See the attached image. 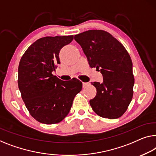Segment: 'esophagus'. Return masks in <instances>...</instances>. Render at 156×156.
Here are the masks:
<instances>
[{"label":"esophagus","mask_w":156,"mask_h":156,"mask_svg":"<svg viewBox=\"0 0 156 156\" xmlns=\"http://www.w3.org/2000/svg\"><path fill=\"white\" fill-rule=\"evenodd\" d=\"M87 85H89V83H83V87H86Z\"/></svg>","instance_id":"esophagus-1"}]
</instances>
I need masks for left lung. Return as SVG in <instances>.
I'll list each match as a JSON object with an SVG mask.
<instances>
[{"mask_svg": "<svg viewBox=\"0 0 156 156\" xmlns=\"http://www.w3.org/2000/svg\"><path fill=\"white\" fill-rule=\"evenodd\" d=\"M92 68L99 69L103 83H92L97 94L90 101L92 110L104 118L115 119L127 111L133 97L134 78L129 53L112 35L89 30L76 35Z\"/></svg>", "mask_w": 156, "mask_h": 156, "instance_id": "obj_1", "label": "left lung"}]
</instances>
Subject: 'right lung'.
<instances>
[{
    "label": "right lung",
    "instance_id": "right-lung-1",
    "mask_svg": "<svg viewBox=\"0 0 156 156\" xmlns=\"http://www.w3.org/2000/svg\"><path fill=\"white\" fill-rule=\"evenodd\" d=\"M73 39V36L43 37L30 45L20 59L19 89L29 113L41 123L61 122L82 90L78 79L63 81L52 73L60 64V50Z\"/></svg>",
    "mask_w": 156,
    "mask_h": 156
}]
</instances>
